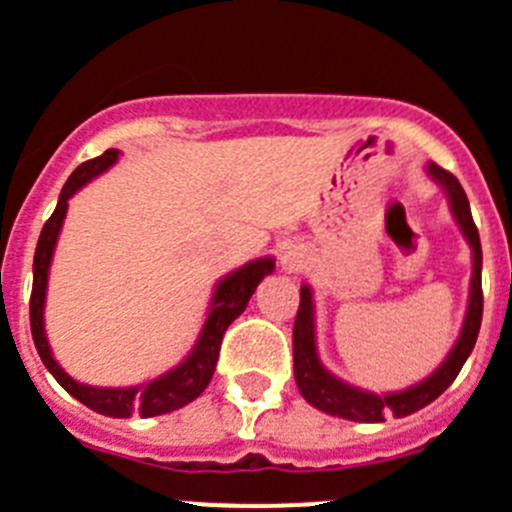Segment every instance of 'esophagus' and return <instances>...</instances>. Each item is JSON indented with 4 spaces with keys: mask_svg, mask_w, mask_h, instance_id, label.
Masks as SVG:
<instances>
[{
    "mask_svg": "<svg viewBox=\"0 0 512 512\" xmlns=\"http://www.w3.org/2000/svg\"><path fill=\"white\" fill-rule=\"evenodd\" d=\"M280 262H282V267H285V270H297L302 260H300V255H295V252H282Z\"/></svg>",
    "mask_w": 512,
    "mask_h": 512,
    "instance_id": "esophagus-1",
    "label": "esophagus"
}]
</instances>
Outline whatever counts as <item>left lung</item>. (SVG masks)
<instances>
[{"mask_svg": "<svg viewBox=\"0 0 512 512\" xmlns=\"http://www.w3.org/2000/svg\"><path fill=\"white\" fill-rule=\"evenodd\" d=\"M428 175L443 187L448 197V207L453 220L458 222L465 242L470 245V257H473V272H470V295L468 307H465V320L460 327V335L445 360L430 372L425 380L415 382L405 390L395 393H370L345 382L342 377L332 375L322 365L317 355V330H315V300H312V287H300V310L295 317V330H292V360H295V382L300 388L302 398L312 408L322 410L335 418L355 420V423H385V415L393 413L395 418H405L410 413H418L420 408L433 403L435 398L445 393L458 377L460 367L473 352L475 340L480 332V320H483V287H480V272H483V250H480L478 227L473 222L470 202L465 190L450 172L430 162Z\"/></svg>", "mask_w": 512, "mask_h": 512, "instance_id": "obj_1", "label": "left lung"}]
</instances>
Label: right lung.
Returning <instances> with one entry per match:
<instances>
[{
    "label": "right lung",
    "instance_id": "right-lung-1",
    "mask_svg": "<svg viewBox=\"0 0 512 512\" xmlns=\"http://www.w3.org/2000/svg\"><path fill=\"white\" fill-rule=\"evenodd\" d=\"M119 150H107L104 155L94 157V160L84 162L77 170L69 175L64 182L62 192H59L57 207H54L52 217L44 222L42 235H39L37 252H34V267H32V300H29V320H32V337L37 345L39 357H42L44 367L54 375V380L67 390L72 398L87 405L89 410L107 418H132V415H142V418H155V415L172 413V410L185 408L195 398L205 393L210 385L212 372L217 367V357H220V345L225 330L232 325V320L245 312L247 302H250L252 292L257 290L262 280L270 272H275V257H257V260L245 262L237 270L227 272L222 280H217L215 292L207 305L205 322L200 327L192 350L170 367L162 375L152 377V380L140 382V385H127V388H97V385H87L64 372V367L54 360L52 347H49L47 330H44V302H47V285H49V267H52L54 247H57L59 232H62L64 217H67L69 200L82 190L87 182L94 177L104 175L109 167L117 165Z\"/></svg>",
    "mask_w": 512,
    "mask_h": 512
}]
</instances>
